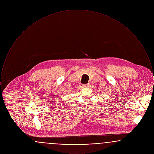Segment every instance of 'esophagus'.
<instances>
[{"instance_id":"34e87169","label":"esophagus","mask_w":154,"mask_h":154,"mask_svg":"<svg viewBox=\"0 0 154 154\" xmlns=\"http://www.w3.org/2000/svg\"><path fill=\"white\" fill-rule=\"evenodd\" d=\"M90 85V84L89 83H87V84H83L82 85V86L84 87H89Z\"/></svg>"}]
</instances>
